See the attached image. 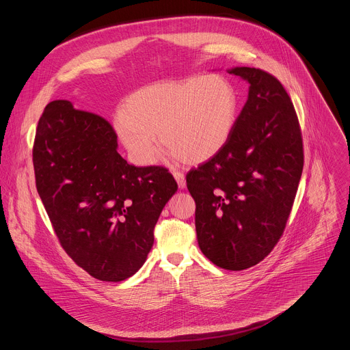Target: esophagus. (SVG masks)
I'll list each match as a JSON object with an SVG mask.
<instances>
[{
	"mask_svg": "<svg viewBox=\"0 0 350 350\" xmlns=\"http://www.w3.org/2000/svg\"><path fill=\"white\" fill-rule=\"evenodd\" d=\"M173 176H174V178H176V181H177L178 187H180L181 189H184V188H185V185H187L184 173H183V172H178V170H174V172H173Z\"/></svg>",
	"mask_w": 350,
	"mask_h": 350,
	"instance_id": "esophagus-1",
	"label": "esophagus"
}]
</instances>
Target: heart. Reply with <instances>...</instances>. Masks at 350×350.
I'll list each match as a JSON object with an SVG mask.
<instances>
[{
  "label": "heart",
  "instance_id": "b5f03b06",
  "mask_svg": "<svg viewBox=\"0 0 350 350\" xmlns=\"http://www.w3.org/2000/svg\"><path fill=\"white\" fill-rule=\"evenodd\" d=\"M237 113L239 98L232 83L211 74L135 91L114 119V127L138 165L156 161L161 137L174 156L201 163L228 144Z\"/></svg>",
  "mask_w": 350,
  "mask_h": 350
}]
</instances>
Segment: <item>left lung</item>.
<instances>
[{
    "label": "left lung",
    "mask_w": 350,
    "mask_h": 350,
    "mask_svg": "<svg viewBox=\"0 0 350 350\" xmlns=\"http://www.w3.org/2000/svg\"><path fill=\"white\" fill-rule=\"evenodd\" d=\"M248 99L224 149L192 167L187 187L196 202L202 254L240 271L262 262L286 228L304 170V144L294 105L271 74L236 67Z\"/></svg>",
    "instance_id": "1"
}]
</instances>
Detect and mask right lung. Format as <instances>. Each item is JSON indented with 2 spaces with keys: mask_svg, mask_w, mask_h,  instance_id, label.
Instances as JSON below:
<instances>
[{
  "mask_svg": "<svg viewBox=\"0 0 350 350\" xmlns=\"http://www.w3.org/2000/svg\"><path fill=\"white\" fill-rule=\"evenodd\" d=\"M117 148L105 118L53 100L40 117L32 150L36 188L62 247L105 282L142 267L157 220L178 188L166 167L129 165Z\"/></svg>",
  "mask_w": 350,
  "mask_h": 350,
  "instance_id": "1",
  "label": "right lung"
}]
</instances>
